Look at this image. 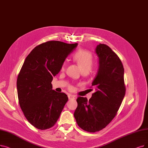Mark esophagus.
Instances as JSON below:
<instances>
[{"label": "esophagus", "instance_id": "1", "mask_svg": "<svg viewBox=\"0 0 148 148\" xmlns=\"http://www.w3.org/2000/svg\"><path fill=\"white\" fill-rule=\"evenodd\" d=\"M68 98H69V99H75V97L73 95H71V94H69L68 95Z\"/></svg>", "mask_w": 148, "mask_h": 148}]
</instances>
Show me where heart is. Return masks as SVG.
Returning <instances> with one entry per match:
<instances>
[{"mask_svg":"<svg viewBox=\"0 0 148 148\" xmlns=\"http://www.w3.org/2000/svg\"><path fill=\"white\" fill-rule=\"evenodd\" d=\"M73 60L80 66L82 72L87 73L91 70L93 64V58L89 51L84 50H79L73 55ZM66 63L64 62L62 65L61 70H64Z\"/></svg>","mask_w":148,"mask_h":148,"instance_id":"1","label":"heart"}]
</instances>
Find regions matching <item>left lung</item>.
Listing matches in <instances>:
<instances>
[{"instance_id":"1","label":"left lung","mask_w":148,"mask_h":148,"mask_svg":"<svg viewBox=\"0 0 148 148\" xmlns=\"http://www.w3.org/2000/svg\"><path fill=\"white\" fill-rule=\"evenodd\" d=\"M95 52L99 69L92 86L96 92L88 101L86 98L78 97L74 112L78 125L89 132L101 131L109 125L116 115L126 93L124 68L119 57L103 44L97 46Z\"/></svg>"}]
</instances>
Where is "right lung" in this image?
Listing matches in <instances>:
<instances>
[{
	"label": "right lung",
	"instance_id": "obj_1",
	"mask_svg": "<svg viewBox=\"0 0 148 148\" xmlns=\"http://www.w3.org/2000/svg\"><path fill=\"white\" fill-rule=\"evenodd\" d=\"M77 45L47 41L34 48L22 65L17 79L19 103L27 120L38 129L53 126L68 101L66 93L52 89L51 82Z\"/></svg>",
	"mask_w": 148,
	"mask_h": 148
}]
</instances>
